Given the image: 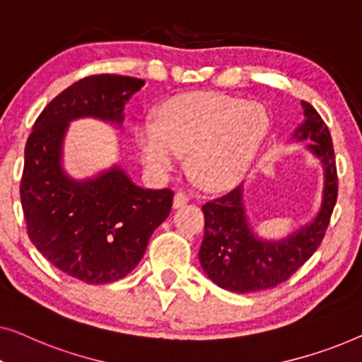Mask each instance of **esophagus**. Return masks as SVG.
<instances>
[{
	"label": "esophagus",
	"instance_id": "obj_1",
	"mask_svg": "<svg viewBox=\"0 0 362 362\" xmlns=\"http://www.w3.org/2000/svg\"><path fill=\"white\" fill-rule=\"evenodd\" d=\"M187 203H188V197L185 195V193L177 192L174 197V208H182L183 205H187Z\"/></svg>",
	"mask_w": 362,
	"mask_h": 362
}]
</instances>
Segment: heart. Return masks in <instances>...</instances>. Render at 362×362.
<instances>
[{
  "mask_svg": "<svg viewBox=\"0 0 362 362\" xmlns=\"http://www.w3.org/2000/svg\"><path fill=\"white\" fill-rule=\"evenodd\" d=\"M267 132L256 103L221 93H188L162 105L159 118L134 131L137 157L156 177H165L188 152V169L210 190H223L246 174Z\"/></svg>",
  "mask_w": 362,
  "mask_h": 362,
  "instance_id": "b5f03b06",
  "label": "heart"
}]
</instances>
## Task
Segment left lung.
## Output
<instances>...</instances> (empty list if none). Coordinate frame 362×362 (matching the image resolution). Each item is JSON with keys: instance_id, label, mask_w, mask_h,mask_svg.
<instances>
[{"instance_id": "left-lung-1", "label": "left lung", "mask_w": 362, "mask_h": 362, "mask_svg": "<svg viewBox=\"0 0 362 362\" xmlns=\"http://www.w3.org/2000/svg\"><path fill=\"white\" fill-rule=\"evenodd\" d=\"M302 123L290 142H305L323 170L320 206L305 225L282 238H264L254 230L246 206V188L238 185L226 195L202 206L205 238L198 251L202 269L218 287L247 293L276 287L312 257L327 231L336 203V167L332 136L312 105L300 101Z\"/></svg>"}]
</instances>
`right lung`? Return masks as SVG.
Segmentation results:
<instances>
[{
  "instance_id": "right-lung-1",
  "label": "right lung",
  "mask_w": 362,
  "mask_h": 362,
  "mask_svg": "<svg viewBox=\"0 0 362 362\" xmlns=\"http://www.w3.org/2000/svg\"><path fill=\"white\" fill-rule=\"evenodd\" d=\"M144 83L110 74L75 81L45 106L26 142L21 203L29 238L50 264L81 282L128 276L170 213L174 193L139 187L119 164L83 179L64 165L70 123L93 118L123 131L126 105Z\"/></svg>"
}]
</instances>
